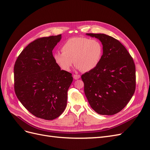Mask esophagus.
Returning <instances> with one entry per match:
<instances>
[{
  "label": "esophagus",
  "instance_id": "obj_1",
  "mask_svg": "<svg viewBox=\"0 0 150 150\" xmlns=\"http://www.w3.org/2000/svg\"><path fill=\"white\" fill-rule=\"evenodd\" d=\"M80 77H81V76L79 74H74L73 75V78L74 79H78L80 78Z\"/></svg>",
  "mask_w": 150,
  "mask_h": 150
}]
</instances>
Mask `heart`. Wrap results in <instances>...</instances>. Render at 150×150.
I'll return each instance as SVG.
<instances>
[{"label": "heart", "mask_w": 150, "mask_h": 150, "mask_svg": "<svg viewBox=\"0 0 150 150\" xmlns=\"http://www.w3.org/2000/svg\"><path fill=\"white\" fill-rule=\"evenodd\" d=\"M62 51L56 52L54 57L62 70L69 71L74 62L78 69L88 72L95 69L101 62L103 46L97 39L72 38L62 45Z\"/></svg>", "instance_id": "b5f03b06"}]
</instances>
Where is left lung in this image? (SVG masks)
I'll list each match as a JSON object with an SVG mask.
<instances>
[{
	"instance_id": "left-lung-1",
	"label": "left lung",
	"mask_w": 150,
	"mask_h": 150,
	"mask_svg": "<svg viewBox=\"0 0 150 150\" xmlns=\"http://www.w3.org/2000/svg\"><path fill=\"white\" fill-rule=\"evenodd\" d=\"M103 46L101 62L81 76L84 93L99 115H113L129 103L135 91L136 69L132 57L118 40L104 34L88 33Z\"/></svg>"
}]
</instances>
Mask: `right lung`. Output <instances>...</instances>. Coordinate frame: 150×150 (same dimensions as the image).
<instances>
[{
  "mask_svg": "<svg viewBox=\"0 0 150 150\" xmlns=\"http://www.w3.org/2000/svg\"><path fill=\"white\" fill-rule=\"evenodd\" d=\"M61 34L38 38L21 52L15 62L14 91L31 114L52 120L64 112L73 78L61 70L52 55Z\"/></svg>",
  "mask_w": 150,
  "mask_h": 150,
  "instance_id": "1",
  "label": "right lung"
}]
</instances>
